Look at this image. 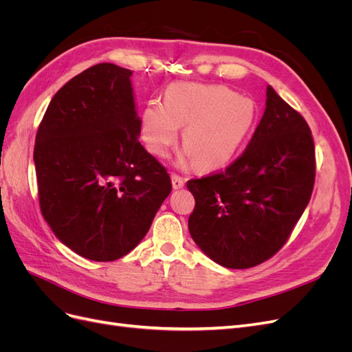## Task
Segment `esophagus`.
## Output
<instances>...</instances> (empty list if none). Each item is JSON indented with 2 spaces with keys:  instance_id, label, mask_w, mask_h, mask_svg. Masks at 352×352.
<instances>
[{
  "instance_id": "obj_1",
  "label": "esophagus",
  "mask_w": 352,
  "mask_h": 352,
  "mask_svg": "<svg viewBox=\"0 0 352 352\" xmlns=\"http://www.w3.org/2000/svg\"><path fill=\"white\" fill-rule=\"evenodd\" d=\"M172 185L175 189H180L185 186V179L176 173H172Z\"/></svg>"
}]
</instances>
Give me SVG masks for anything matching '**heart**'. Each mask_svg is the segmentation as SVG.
<instances>
[{
    "instance_id": "b5f03b06",
    "label": "heart",
    "mask_w": 352,
    "mask_h": 352,
    "mask_svg": "<svg viewBox=\"0 0 352 352\" xmlns=\"http://www.w3.org/2000/svg\"><path fill=\"white\" fill-rule=\"evenodd\" d=\"M257 110L251 98L221 85L173 83L164 104L151 100L141 116L146 150L163 158L184 127L185 157L199 170L226 166L250 136Z\"/></svg>"
}]
</instances>
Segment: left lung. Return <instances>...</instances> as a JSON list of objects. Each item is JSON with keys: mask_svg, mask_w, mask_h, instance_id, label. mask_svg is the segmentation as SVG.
Instances as JSON below:
<instances>
[{"mask_svg": "<svg viewBox=\"0 0 352 352\" xmlns=\"http://www.w3.org/2000/svg\"><path fill=\"white\" fill-rule=\"evenodd\" d=\"M247 150L223 172L188 180L195 198L189 233L228 269L269 260L289 238L311 198L316 153L304 117L267 87Z\"/></svg>", "mask_w": 352, "mask_h": 352, "instance_id": "8db88e82", "label": "left lung"}]
</instances>
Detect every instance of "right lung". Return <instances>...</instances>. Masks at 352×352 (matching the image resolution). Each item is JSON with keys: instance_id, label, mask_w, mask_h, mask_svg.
<instances>
[{"instance_id": "add662e5", "label": "right lung", "mask_w": 352, "mask_h": 352, "mask_svg": "<svg viewBox=\"0 0 352 352\" xmlns=\"http://www.w3.org/2000/svg\"><path fill=\"white\" fill-rule=\"evenodd\" d=\"M132 72L100 63L52 97L35 141L42 216L94 261L131 252L172 192L167 170L141 145Z\"/></svg>"}]
</instances>
